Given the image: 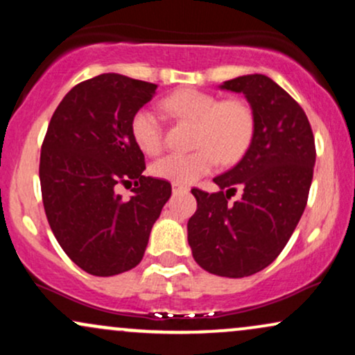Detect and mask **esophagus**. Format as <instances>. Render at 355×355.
Returning a JSON list of instances; mask_svg holds the SVG:
<instances>
[{"mask_svg":"<svg viewBox=\"0 0 355 355\" xmlns=\"http://www.w3.org/2000/svg\"><path fill=\"white\" fill-rule=\"evenodd\" d=\"M172 190L173 193L177 195V193H187L190 189L187 185H183V183H172Z\"/></svg>","mask_w":355,"mask_h":355,"instance_id":"34e87169","label":"esophagus"}]
</instances>
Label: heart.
<instances>
[{"label": "heart", "instance_id": "heart-1", "mask_svg": "<svg viewBox=\"0 0 355 355\" xmlns=\"http://www.w3.org/2000/svg\"><path fill=\"white\" fill-rule=\"evenodd\" d=\"M162 107L175 118L195 125L193 146H197L190 153L158 158L150 172L162 180L193 183L210 173L218 160L223 165L240 160L254 138V110L243 98L220 100L214 93L183 88L164 98ZM130 132L138 148L146 155H157L164 146V132L153 110H137L130 121Z\"/></svg>", "mask_w": 355, "mask_h": 355}]
</instances>
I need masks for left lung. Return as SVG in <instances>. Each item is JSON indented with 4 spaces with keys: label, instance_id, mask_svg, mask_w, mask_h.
Masks as SVG:
<instances>
[{
    "label": "left lung",
    "instance_id": "left-lung-1",
    "mask_svg": "<svg viewBox=\"0 0 355 355\" xmlns=\"http://www.w3.org/2000/svg\"><path fill=\"white\" fill-rule=\"evenodd\" d=\"M220 88L245 95L254 138L242 160L214 178L218 191L191 190L197 211L187 229L198 266L240 279L270 266L294 234L307 205L315 144L302 107L268 76H239ZM237 188L243 197L230 202Z\"/></svg>",
    "mask_w": 355,
    "mask_h": 355
}]
</instances>
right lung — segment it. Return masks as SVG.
<instances>
[{
  "instance_id": "1",
  "label": "right lung",
  "mask_w": 355,
  "mask_h": 355,
  "mask_svg": "<svg viewBox=\"0 0 355 355\" xmlns=\"http://www.w3.org/2000/svg\"><path fill=\"white\" fill-rule=\"evenodd\" d=\"M157 85L103 73L73 87L53 113L40 157L44 214L73 262L98 277L121 274L144 259L153 223L172 185L145 177L133 141V113ZM136 183L123 201L118 184Z\"/></svg>"
}]
</instances>
